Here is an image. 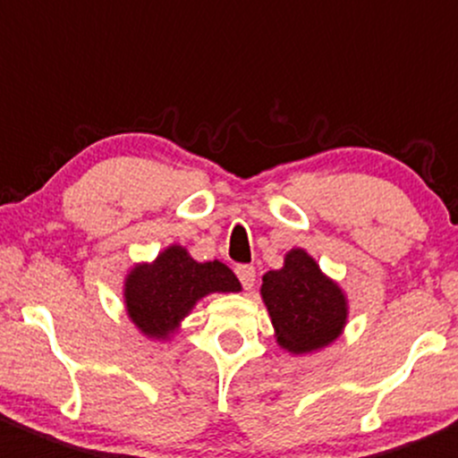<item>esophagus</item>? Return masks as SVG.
Returning <instances> with one entry per match:
<instances>
[{"label":"esophagus","mask_w":458,"mask_h":458,"mask_svg":"<svg viewBox=\"0 0 458 458\" xmlns=\"http://www.w3.org/2000/svg\"><path fill=\"white\" fill-rule=\"evenodd\" d=\"M234 273H237L239 282H242V286L246 288V291H250L252 286H255V268L248 264H239L237 268H234Z\"/></svg>","instance_id":"34e87169"}]
</instances>
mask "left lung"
<instances>
[{
  "instance_id": "left-lung-1",
  "label": "left lung",
  "mask_w": 458,
  "mask_h": 458,
  "mask_svg": "<svg viewBox=\"0 0 458 458\" xmlns=\"http://www.w3.org/2000/svg\"><path fill=\"white\" fill-rule=\"evenodd\" d=\"M261 297L273 319L277 344L291 353H310L335 340L347 322V300L324 277L313 257L293 248L284 268L268 270Z\"/></svg>"
}]
</instances>
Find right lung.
<instances>
[{"label": "right lung", "instance_id": "obj_1", "mask_svg": "<svg viewBox=\"0 0 458 458\" xmlns=\"http://www.w3.org/2000/svg\"><path fill=\"white\" fill-rule=\"evenodd\" d=\"M242 284L221 261L199 264L181 246L127 275L125 304L131 322L148 337L165 340L208 293H237Z\"/></svg>", "mask_w": 458, "mask_h": 458}]
</instances>
